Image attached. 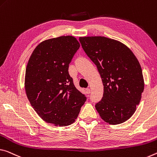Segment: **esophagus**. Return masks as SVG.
Returning a JSON list of instances; mask_svg holds the SVG:
<instances>
[{
    "label": "esophagus",
    "mask_w": 157,
    "mask_h": 157,
    "mask_svg": "<svg viewBox=\"0 0 157 157\" xmlns=\"http://www.w3.org/2000/svg\"><path fill=\"white\" fill-rule=\"evenodd\" d=\"M90 92H91V90H90V88L86 89V94H90Z\"/></svg>",
    "instance_id": "esophagus-1"
}]
</instances>
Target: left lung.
Masks as SVG:
<instances>
[{
	"mask_svg": "<svg viewBox=\"0 0 157 157\" xmlns=\"http://www.w3.org/2000/svg\"><path fill=\"white\" fill-rule=\"evenodd\" d=\"M85 52L97 66L104 94L95 108L109 124L129 120L144 90L142 69L132 50L120 41L103 36L80 37Z\"/></svg>",
	"mask_w": 157,
	"mask_h": 157,
	"instance_id": "obj_1",
	"label": "left lung"
}]
</instances>
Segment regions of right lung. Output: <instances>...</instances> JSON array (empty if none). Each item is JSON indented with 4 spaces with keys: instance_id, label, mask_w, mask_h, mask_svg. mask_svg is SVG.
<instances>
[{
    "instance_id": "right-lung-1",
    "label": "right lung",
    "mask_w": 157,
    "mask_h": 157,
    "mask_svg": "<svg viewBox=\"0 0 157 157\" xmlns=\"http://www.w3.org/2000/svg\"><path fill=\"white\" fill-rule=\"evenodd\" d=\"M79 47L74 36L46 40L36 47L28 62L24 83L28 99L44 121L55 126L75 122L86 100L68 72Z\"/></svg>"
}]
</instances>
